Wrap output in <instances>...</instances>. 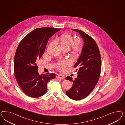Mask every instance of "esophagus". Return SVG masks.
<instances>
[{
  "instance_id": "obj_1",
  "label": "esophagus",
  "mask_w": 125,
  "mask_h": 125,
  "mask_svg": "<svg viewBox=\"0 0 125 125\" xmlns=\"http://www.w3.org/2000/svg\"><path fill=\"white\" fill-rule=\"evenodd\" d=\"M56 78H60V79H64L65 78V76H64L59 75V74H56Z\"/></svg>"
}]
</instances>
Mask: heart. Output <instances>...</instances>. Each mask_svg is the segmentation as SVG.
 <instances>
[{
    "mask_svg": "<svg viewBox=\"0 0 125 125\" xmlns=\"http://www.w3.org/2000/svg\"><path fill=\"white\" fill-rule=\"evenodd\" d=\"M54 42L60 43L63 49H69L72 47L73 53L76 55L79 54L82 50L81 46L76 45L79 43V40L74 39L70 34H62L60 37H57L55 38ZM70 64H71V61L70 60L62 61L57 64V68L60 70H63L65 66Z\"/></svg>",
    "mask_w": 125,
    "mask_h": 125,
    "instance_id": "b5f03b06",
    "label": "heart"
}]
</instances>
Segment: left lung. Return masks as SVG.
I'll use <instances>...</instances> for the list:
<instances>
[{"instance_id":"1","label":"left lung","mask_w":125,"mask_h":125,"mask_svg":"<svg viewBox=\"0 0 125 125\" xmlns=\"http://www.w3.org/2000/svg\"><path fill=\"white\" fill-rule=\"evenodd\" d=\"M78 32L83 39L84 45L79 58L74 65L77 68V76L72 82V87L65 93L69 98L79 100L86 98L93 90L98 83L101 69V58L98 46L94 40L83 31L72 29Z\"/></svg>"}]
</instances>
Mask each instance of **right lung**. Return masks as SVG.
Returning <instances> with one entry per match:
<instances>
[{
	"mask_svg": "<svg viewBox=\"0 0 125 125\" xmlns=\"http://www.w3.org/2000/svg\"><path fill=\"white\" fill-rule=\"evenodd\" d=\"M50 27L39 28L26 35L19 43L14 58V73L19 86L26 94L38 98L47 91V83L55 73L39 75L37 62L44 52L47 42L60 30Z\"/></svg>",
	"mask_w": 125,
	"mask_h": 125,
	"instance_id": "1",
	"label": "right lung"
}]
</instances>
